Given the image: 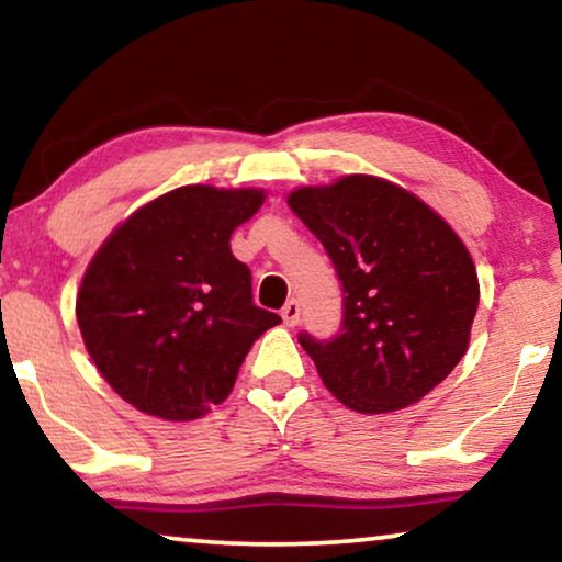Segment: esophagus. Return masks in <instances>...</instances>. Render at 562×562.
<instances>
[{
  "label": "esophagus",
  "mask_w": 562,
  "mask_h": 562,
  "mask_svg": "<svg viewBox=\"0 0 562 562\" xmlns=\"http://www.w3.org/2000/svg\"><path fill=\"white\" fill-rule=\"evenodd\" d=\"M282 321H285V326H290V328L301 324V303H297L295 297L293 301H288L285 308H282Z\"/></svg>",
  "instance_id": "esophagus-1"
}]
</instances>
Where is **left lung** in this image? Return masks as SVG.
Instances as JSON below:
<instances>
[{"instance_id":"8db88e82","label":"left lung","mask_w":562,"mask_h":562,"mask_svg":"<svg viewBox=\"0 0 562 562\" xmlns=\"http://www.w3.org/2000/svg\"><path fill=\"white\" fill-rule=\"evenodd\" d=\"M288 205L341 280L339 334L297 336L324 385L359 414L422 401L470 341L481 288L465 244L416 194L368 175L301 187Z\"/></svg>"}]
</instances>
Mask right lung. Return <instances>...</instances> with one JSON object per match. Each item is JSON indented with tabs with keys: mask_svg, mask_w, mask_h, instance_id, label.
Returning a JSON list of instances; mask_svg holds the SVG:
<instances>
[{
	"mask_svg": "<svg viewBox=\"0 0 562 562\" xmlns=\"http://www.w3.org/2000/svg\"><path fill=\"white\" fill-rule=\"evenodd\" d=\"M261 190L187 184L138 207L89 261L81 339L120 398L167 422L205 416L234 391L251 344L280 324L254 305L231 234Z\"/></svg>",
	"mask_w": 562,
	"mask_h": 562,
	"instance_id": "1",
	"label": "right lung"
}]
</instances>
